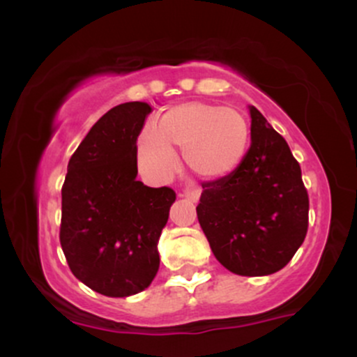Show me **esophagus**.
I'll return each instance as SVG.
<instances>
[{"label": "esophagus", "instance_id": "1", "mask_svg": "<svg viewBox=\"0 0 357 357\" xmlns=\"http://www.w3.org/2000/svg\"><path fill=\"white\" fill-rule=\"evenodd\" d=\"M179 198H188L192 203H198L199 190H196V188H188V190L179 192Z\"/></svg>", "mask_w": 357, "mask_h": 357}]
</instances>
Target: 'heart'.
Listing matches in <instances>:
<instances>
[{
	"label": "heart",
	"mask_w": 357,
	"mask_h": 357,
	"mask_svg": "<svg viewBox=\"0 0 357 357\" xmlns=\"http://www.w3.org/2000/svg\"><path fill=\"white\" fill-rule=\"evenodd\" d=\"M250 147V124L238 110L210 102H186L165 110L155 129H144L137 141L142 173L165 179L174 171V151L203 181H221L238 171Z\"/></svg>",
	"instance_id": "b5f03b06"
}]
</instances>
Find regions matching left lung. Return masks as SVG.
Listing matches in <instances>:
<instances>
[{"label": "left lung", "mask_w": 357, "mask_h": 357, "mask_svg": "<svg viewBox=\"0 0 357 357\" xmlns=\"http://www.w3.org/2000/svg\"><path fill=\"white\" fill-rule=\"evenodd\" d=\"M252 144L243 165L221 181L203 183L196 208L213 255L236 275L282 270L304 243L309 196L285 139L248 105Z\"/></svg>", "instance_id": "8db88e82"}]
</instances>
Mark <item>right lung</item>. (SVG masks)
Masks as SVG:
<instances>
[{
	"instance_id": "obj_1",
	"label": "right lung",
	"mask_w": 357,
	"mask_h": 357,
	"mask_svg": "<svg viewBox=\"0 0 357 357\" xmlns=\"http://www.w3.org/2000/svg\"><path fill=\"white\" fill-rule=\"evenodd\" d=\"M151 105L104 114L68 161L60 243L72 273L107 297L142 292L159 270L158 241L176 192L137 181V137Z\"/></svg>"
}]
</instances>
